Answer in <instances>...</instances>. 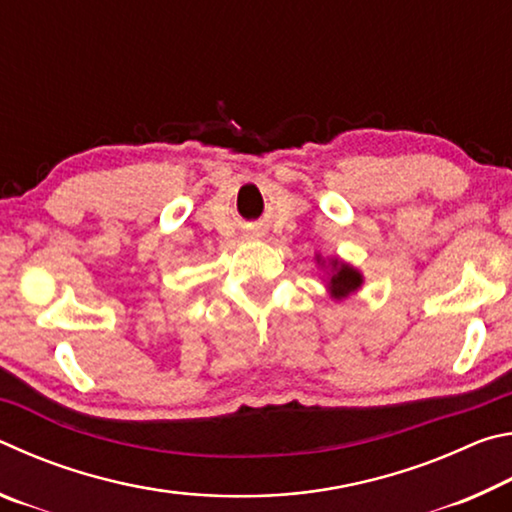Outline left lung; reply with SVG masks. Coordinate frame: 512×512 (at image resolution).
I'll list each match as a JSON object with an SVG mask.
<instances>
[{
  "mask_svg": "<svg viewBox=\"0 0 512 512\" xmlns=\"http://www.w3.org/2000/svg\"><path fill=\"white\" fill-rule=\"evenodd\" d=\"M314 259H316V266L325 273L323 280H325V289L329 293V298L345 300L363 287V273L357 266H352L350 262H343L341 257L325 259L323 255H316Z\"/></svg>",
  "mask_w": 512,
  "mask_h": 512,
  "instance_id": "obj_1",
  "label": "left lung"
}]
</instances>
